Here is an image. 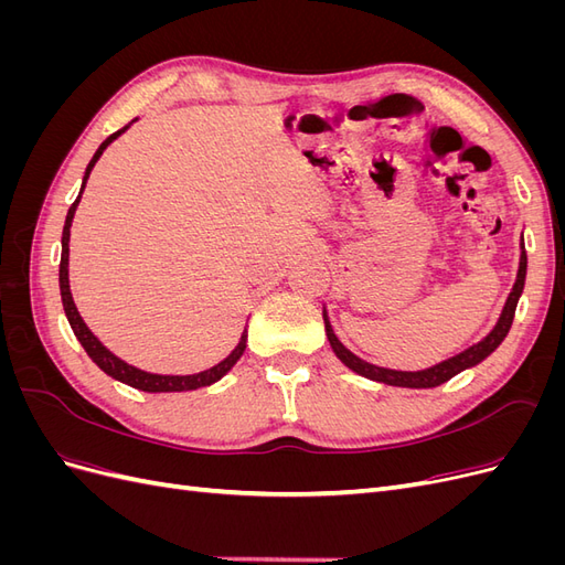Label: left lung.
<instances>
[{"label": "left lung", "instance_id": "left-lung-1", "mask_svg": "<svg viewBox=\"0 0 565 565\" xmlns=\"http://www.w3.org/2000/svg\"><path fill=\"white\" fill-rule=\"evenodd\" d=\"M525 268H527V256H525V249L521 252V264H519V276H516V282H514V289H511V295L504 303V311L498 320V324H494L492 332L478 341V344L465 349L461 353L448 358V361H443L429 370H419V372H401V370H386V367H377L372 363H365L361 361V358L353 355L341 341L337 339V334L332 332V324L328 320V316L322 313V320H324V332H328V339L330 344L337 353V358L341 363H344L347 367H351L353 372L363 374V377L367 380H374V382H382V384H391V386H409V388H431V386H438L443 382L452 380L455 374H459L461 370L467 367H473L476 363H481L483 358H488L494 349H498L502 344V339L507 337L511 322H514V313H516V303H519V297L523 292V285H525Z\"/></svg>", "mask_w": 565, "mask_h": 565}]
</instances>
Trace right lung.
<instances>
[{"label":"right lung","mask_w":565,"mask_h":565,"mask_svg":"<svg viewBox=\"0 0 565 565\" xmlns=\"http://www.w3.org/2000/svg\"><path fill=\"white\" fill-rule=\"evenodd\" d=\"M127 127H122L119 131L110 134L108 139L98 146V150L94 152V158L87 167V172H84V183H87L89 179V172L92 167L96 164V160L100 158V152H104L108 148V143H113L119 134H122ZM84 183H82V191H84ZM79 191V195H82ZM79 195L77 200L71 204V210H67V216H65V226H63V249H61V268H58V282H61V299H63V309H65V316H67V322H71V328L75 332V337L79 339V344L84 347V351L89 353L92 361L104 370L106 374H110L113 380L117 382H125L134 388H141V391H148V393H160V391H193V388H200V386H210L214 384L216 380L224 377V374L237 363V358L243 355L245 347H247V330L243 332L241 341H237V347L233 349V353L226 358V361H221L218 365L204 370V372H198V374H152V372H143L139 367H134L125 361H119L117 355H113L100 341L89 332L87 324H84V320L79 318L77 313V306L73 301V295H71V282H67V243H71V224H73V216H75V210H77V202H79Z\"/></svg>","instance_id":"right-lung-1"}]
</instances>
